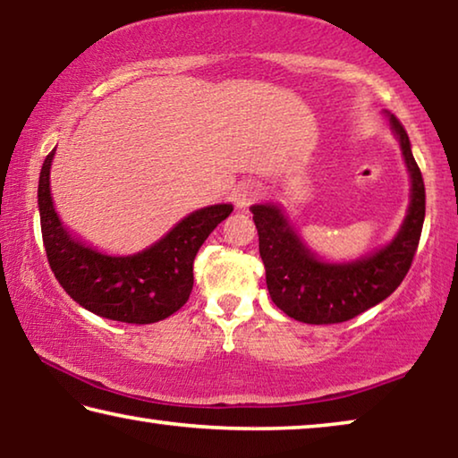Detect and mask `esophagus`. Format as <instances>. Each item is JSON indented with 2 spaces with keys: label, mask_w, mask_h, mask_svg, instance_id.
<instances>
[{
  "label": "esophagus",
  "mask_w": 458,
  "mask_h": 458,
  "mask_svg": "<svg viewBox=\"0 0 458 458\" xmlns=\"http://www.w3.org/2000/svg\"><path fill=\"white\" fill-rule=\"evenodd\" d=\"M259 198H260V190H259V185L252 182L240 183L234 191V201L238 208H248L254 199H259Z\"/></svg>",
  "instance_id": "esophagus-1"
}]
</instances>
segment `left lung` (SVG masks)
Wrapping results in <instances>:
<instances>
[{"label": "left lung", "mask_w": 458, "mask_h": 458, "mask_svg": "<svg viewBox=\"0 0 458 458\" xmlns=\"http://www.w3.org/2000/svg\"><path fill=\"white\" fill-rule=\"evenodd\" d=\"M390 125L400 141L412 190L404 224L387 246L353 262H325L309 250L281 208H250L270 299L293 319L311 325L350 321L390 297L412 267L426 212L424 180L406 129L394 114Z\"/></svg>", "instance_id": "1"}]
</instances>
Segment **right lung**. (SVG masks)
Segmentation results:
<instances>
[{"mask_svg": "<svg viewBox=\"0 0 458 458\" xmlns=\"http://www.w3.org/2000/svg\"><path fill=\"white\" fill-rule=\"evenodd\" d=\"M54 149L38 183L42 240L56 281L81 307L105 319L147 325L185 305L193 286V259L232 204L201 208L175 224L153 246L129 257H108L74 238L60 222L50 193Z\"/></svg>", "mask_w": 458, "mask_h": 458, "instance_id": "obj_1", "label": "right lung"}]
</instances>
